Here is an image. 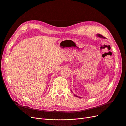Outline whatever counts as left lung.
Wrapping results in <instances>:
<instances>
[{"instance_id":"8db88e82","label":"left lung","mask_w":126,"mask_h":126,"mask_svg":"<svg viewBox=\"0 0 126 126\" xmlns=\"http://www.w3.org/2000/svg\"><path fill=\"white\" fill-rule=\"evenodd\" d=\"M97 35L98 36H99V37H103V38H104L103 36H102V35H101V34H98ZM75 95L76 96H77V97H78V96H77V95Z\"/></svg>"}]
</instances>
